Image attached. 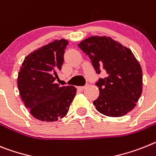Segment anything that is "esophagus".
I'll list each match as a JSON object with an SVG mask.
<instances>
[{
	"label": "esophagus",
	"instance_id": "1",
	"mask_svg": "<svg viewBox=\"0 0 156 156\" xmlns=\"http://www.w3.org/2000/svg\"><path fill=\"white\" fill-rule=\"evenodd\" d=\"M87 86V84H86L85 86H81V87H78V89L79 90H80V91H83L85 88H86V87Z\"/></svg>",
	"mask_w": 156,
	"mask_h": 156
}]
</instances>
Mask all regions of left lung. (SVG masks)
Masks as SVG:
<instances>
[{
    "label": "left lung",
    "instance_id": "left-lung-1",
    "mask_svg": "<svg viewBox=\"0 0 156 156\" xmlns=\"http://www.w3.org/2000/svg\"><path fill=\"white\" fill-rule=\"evenodd\" d=\"M89 57L98 74L106 73L95 84L99 90L93 102L96 110L109 117H122L136 106L142 93L143 76L138 61L129 49L110 37L92 36L78 44Z\"/></svg>",
    "mask_w": 156,
    "mask_h": 156
}]
</instances>
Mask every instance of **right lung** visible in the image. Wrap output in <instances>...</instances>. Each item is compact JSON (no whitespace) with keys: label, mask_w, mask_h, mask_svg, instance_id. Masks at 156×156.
<instances>
[{"label":"right lung","mask_w":156,"mask_h":156,"mask_svg":"<svg viewBox=\"0 0 156 156\" xmlns=\"http://www.w3.org/2000/svg\"><path fill=\"white\" fill-rule=\"evenodd\" d=\"M69 42L55 40L26 57L19 72L17 86L30 114L42 122H55L69 112L76 93L73 86L56 83Z\"/></svg>","instance_id":"add662e5"}]
</instances>
